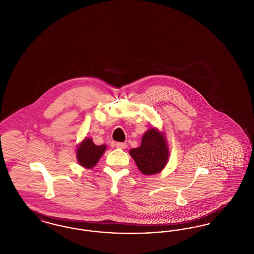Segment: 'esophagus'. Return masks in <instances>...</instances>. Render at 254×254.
Masks as SVG:
<instances>
[{
	"label": "esophagus",
	"mask_w": 254,
	"mask_h": 254,
	"mask_svg": "<svg viewBox=\"0 0 254 254\" xmlns=\"http://www.w3.org/2000/svg\"><path fill=\"white\" fill-rule=\"evenodd\" d=\"M116 146L118 147V148H123V149H125V148H127V143H116Z\"/></svg>",
	"instance_id": "obj_1"
}]
</instances>
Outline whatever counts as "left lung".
<instances>
[{"label": "left lung", "mask_w": 254, "mask_h": 254, "mask_svg": "<svg viewBox=\"0 0 254 254\" xmlns=\"http://www.w3.org/2000/svg\"><path fill=\"white\" fill-rule=\"evenodd\" d=\"M139 170L145 175L160 172L169 161V147L164 134L151 127L143 135L139 147L129 150Z\"/></svg>", "instance_id": "obj_1"}]
</instances>
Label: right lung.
<instances>
[{
	"mask_svg": "<svg viewBox=\"0 0 254 254\" xmlns=\"http://www.w3.org/2000/svg\"><path fill=\"white\" fill-rule=\"evenodd\" d=\"M106 145H96L92 139L85 138L77 147L78 163L86 169L93 168L106 150Z\"/></svg>",
	"mask_w": 254,
	"mask_h": 254,
	"instance_id": "1",
	"label": "right lung"
}]
</instances>
